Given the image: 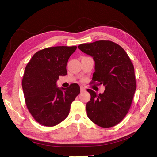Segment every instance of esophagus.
Listing matches in <instances>:
<instances>
[{
	"label": "esophagus",
	"mask_w": 157,
	"mask_h": 157,
	"mask_svg": "<svg viewBox=\"0 0 157 157\" xmlns=\"http://www.w3.org/2000/svg\"><path fill=\"white\" fill-rule=\"evenodd\" d=\"M80 90H81V92H83L85 91V88L83 86H80Z\"/></svg>",
	"instance_id": "esophagus-1"
}]
</instances>
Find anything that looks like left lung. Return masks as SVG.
<instances>
[{
	"label": "left lung",
	"mask_w": 157,
	"mask_h": 157,
	"mask_svg": "<svg viewBox=\"0 0 157 157\" xmlns=\"http://www.w3.org/2000/svg\"><path fill=\"white\" fill-rule=\"evenodd\" d=\"M78 48L95 62L92 83L105 86L99 94L87 89L91 96L86 105L88 118L102 128L117 125L128 112L136 90L130 58L119 45L109 40L83 44Z\"/></svg>",
	"instance_id": "8db88e82"
}]
</instances>
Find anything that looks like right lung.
<instances>
[{
  "instance_id": "1",
  "label": "right lung",
  "mask_w": 157,
  "mask_h": 157,
  "mask_svg": "<svg viewBox=\"0 0 157 157\" xmlns=\"http://www.w3.org/2000/svg\"><path fill=\"white\" fill-rule=\"evenodd\" d=\"M76 49V46L44 49L34 54L25 67L22 82L25 104L40 124L54 126L65 119L80 92L77 83L68 88L56 85L59 77L67 74L68 60Z\"/></svg>"
}]
</instances>
